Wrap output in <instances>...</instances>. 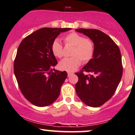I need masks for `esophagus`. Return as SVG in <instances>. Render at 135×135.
<instances>
[{
    "label": "esophagus",
    "mask_w": 135,
    "mask_h": 135,
    "mask_svg": "<svg viewBox=\"0 0 135 135\" xmlns=\"http://www.w3.org/2000/svg\"><path fill=\"white\" fill-rule=\"evenodd\" d=\"M73 73H71V72H68V76H70L71 75H73Z\"/></svg>",
    "instance_id": "34e87169"
}]
</instances>
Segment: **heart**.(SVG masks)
<instances>
[{
    "instance_id": "obj_1",
    "label": "heart",
    "mask_w": 135,
    "mask_h": 135,
    "mask_svg": "<svg viewBox=\"0 0 135 135\" xmlns=\"http://www.w3.org/2000/svg\"><path fill=\"white\" fill-rule=\"evenodd\" d=\"M64 43L73 46L71 55L65 58L59 63L60 69L67 71H73L81 65V60L87 62L91 60L94 54V44L90 39L85 38L83 36L76 32L66 35L64 38ZM51 52L55 57L61 58L63 55V47L58 39H55L51 45Z\"/></svg>"
}]
</instances>
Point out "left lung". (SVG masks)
<instances>
[{"mask_svg": "<svg viewBox=\"0 0 135 135\" xmlns=\"http://www.w3.org/2000/svg\"><path fill=\"white\" fill-rule=\"evenodd\" d=\"M76 31L88 36L94 44L91 60L76 73L75 85L77 95L89 107H99L112 97L122 78L120 51L105 33L97 29L78 28ZM84 71L90 72L85 75Z\"/></svg>", "mask_w": 135, "mask_h": 135, "instance_id": "8db88e82", "label": "left lung"}]
</instances>
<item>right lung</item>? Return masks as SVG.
I'll return each instance as SVG.
<instances>
[{
    "label": "right lung",
    "instance_id": "add662e5",
    "mask_svg": "<svg viewBox=\"0 0 135 135\" xmlns=\"http://www.w3.org/2000/svg\"><path fill=\"white\" fill-rule=\"evenodd\" d=\"M71 29L42 28L20 44L14 62L15 75L23 95L35 106L46 107L59 96L68 74L54 69L57 61L51 45L60 32Z\"/></svg>",
    "mask_w": 135,
    "mask_h": 135
}]
</instances>
